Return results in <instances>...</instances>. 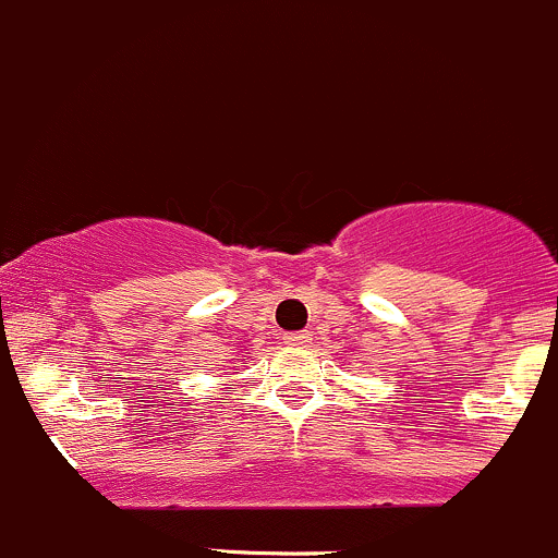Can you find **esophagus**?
<instances>
[{
  "mask_svg": "<svg viewBox=\"0 0 558 558\" xmlns=\"http://www.w3.org/2000/svg\"><path fill=\"white\" fill-rule=\"evenodd\" d=\"M284 343H287V347H298V349H303V347H308V343H312V332H308V330H301V332H287V336H284Z\"/></svg>",
  "mask_w": 558,
  "mask_h": 558,
  "instance_id": "34e87169",
  "label": "esophagus"
}]
</instances>
